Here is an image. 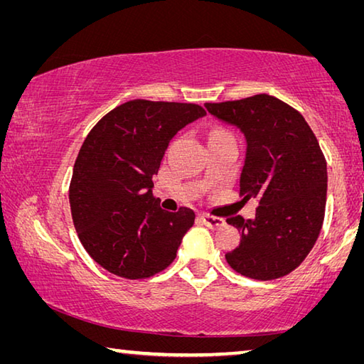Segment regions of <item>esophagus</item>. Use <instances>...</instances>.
Here are the masks:
<instances>
[{
  "label": "esophagus",
  "mask_w": 364,
  "mask_h": 364,
  "mask_svg": "<svg viewBox=\"0 0 364 364\" xmlns=\"http://www.w3.org/2000/svg\"><path fill=\"white\" fill-rule=\"evenodd\" d=\"M200 220L202 223H204L207 228H210V230H217V228H221L225 225V220L223 218H218V217H212V215H200Z\"/></svg>",
  "instance_id": "1"
}]
</instances>
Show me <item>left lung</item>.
<instances>
[{"label": "left lung", "mask_w": 364, "mask_h": 364, "mask_svg": "<svg viewBox=\"0 0 364 364\" xmlns=\"http://www.w3.org/2000/svg\"><path fill=\"white\" fill-rule=\"evenodd\" d=\"M205 109L244 134L239 191L244 200L258 199L255 218L226 220L241 231L226 262L252 279L286 276L310 254L324 220L328 170L315 133L300 112L269 95L207 102Z\"/></svg>", "instance_id": "obj_1"}]
</instances>
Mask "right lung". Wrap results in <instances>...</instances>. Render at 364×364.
I'll return each mask as SVG.
<instances>
[{
	"mask_svg": "<svg viewBox=\"0 0 364 364\" xmlns=\"http://www.w3.org/2000/svg\"><path fill=\"white\" fill-rule=\"evenodd\" d=\"M204 115L197 104L133 100L83 141L69 189L72 220L85 250L109 273L143 279L175 260L196 215L188 207L162 210L152 176L170 139Z\"/></svg>",
	"mask_w": 364,
	"mask_h": 364,
	"instance_id": "add662e5",
	"label": "right lung"
}]
</instances>
